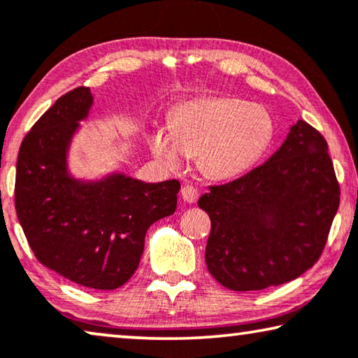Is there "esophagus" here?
Returning <instances> with one entry per match:
<instances>
[{
	"label": "esophagus",
	"mask_w": 358,
	"mask_h": 358,
	"mask_svg": "<svg viewBox=\"0 0 358 358\" xmlns=\"http://www.w3.org/2000/svg\"><path fill=\"white\" fill-rule=\"evenodd\" d=\"M181 197H183L185 202L194 203L197 199H199V191H197L196 186L185 185L183 188H181Z\"/></svg>",
	"instance_id": "obj_1"
}]
</instances>
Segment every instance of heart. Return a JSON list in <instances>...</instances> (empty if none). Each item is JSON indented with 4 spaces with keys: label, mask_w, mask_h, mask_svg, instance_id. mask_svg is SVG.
I'll return each mask as SVG.
<instances>
[{
    "label": "heart",
    "mask_w": 358,
    "mask_h": 358,
    "mask_svg": "<svg viewBox=\"0 0 358 358\" xmlns=\"http://www.w3.org/2000/svg\"><path fill=\"white\" fill-rule=\"evenodd\" d=\"M274 137V121L264 106L234 97H203L175 108L172 129H155L150 146L164 166L183 167L199 159L202 172L229 180L250 169Z\"/></svg>",
    "instance_id": "heart-1"
}]
</instances>
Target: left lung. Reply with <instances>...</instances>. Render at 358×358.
I'll list each match as a JSON object with an SVG mask.
<instances>
[{
	"label": "left lung",
	"mask_w": 358,
	"mask_h": 358,
	"mask_svg": "<svg viewBox=\"0 0 358 358\" xmlns=\"http://www.w3.org/2000/svg\"><path fill=\"white\" fill-rule=\"evenodd\" d=\"M339 194L327 140L299 119L263 166L208 186L197 202L212 221L208 272L234 292L296 279L319 261Z\"/></svg>",
	"instance_id": "1"
}]
</instances>
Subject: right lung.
Masks as SVG:
<instances>
[{"mask_svg": "<svg viewBox=\"0 0 358 358\" xmlns=\"http://www.w3.org/2000/svg\"><path fill=\"white\" fill-rule=\"evenodd\" d=\"M90 106V89H73L25 135L15 212L43 266L78 285L115 290L137 271L150 226L177 208L180 181L143 183L121 173L94 183L71 178L66 150Z\"/></svg>", "mask_w": 358, "mask_h": 358, "instance_id": "right-lung-1", "label": "right lung"}]
</instances>
